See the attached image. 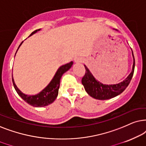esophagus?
<instances>
[{
  "instance_id": "1",
  "label": "esophagus",
  "mask_w": 146,
  "mask_h": 146,
  "mask_svg": "<svg viewBox=\"0 0 146 146\" xmlns=\"http://www.w3.org/2000/svg\"><path fill=\"white\" fill-rule=\"evenodd\" d=\"M74 61L75 63H82V62H83V60L80 57H76V58H75Z\"/></svg>"
}]
</instances>
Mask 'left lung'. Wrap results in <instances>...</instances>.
<instances>
[{
  "label": "left lung",
  "mask_w": 146,
  "mask_h": 146,
  "mask_svg": "<svg viewBox=\"0 0 146 146\" xmlns=\"http://www.w3.org/2000/svg\"><path fill=\"white\" fill-rule=\"evenodd\" d=\"M131 52L133 63L131 73L123 81L116 83V84H103L102 83L95 78L87 66L84 65L85 68V74L82 78L81 83L84 86L85 91L88 93L89 96L96 99V100H106L119 96L125 90L131 80L133 75L134 69H135V59H134L132 50Z\"/></svg>",
  "instance_id": "8db88e82"
}]
</instances>
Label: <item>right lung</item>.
Listing matches in <instances>:
<instances>
[{
	"instance_id": "obj_1",
	"label": "right lung",
	"mask_w": 146,
	"mask_h": 146,
	"mask_svg": "<svg viewBox=\"0 0 146 146\" xmlns=\"http://www.w3.org/2000/svg\"><path fill=\"white\" fill-rule=\"evenodd\" d=\"M41 29H37L35 30L30 35V36H32L33 35L36 33L38 31H40ZM23 41L20 44L17 48L16 53L18 51L19 48H20L21 44H23ZM15 53V55H16ZM73 62L71 61L69 63L65 64V65H61V67H59L57 69V72L55 73V75L52 79V80L50 81V83L42 89V90L37 94L35 95H27L25 93H23L20 89H19L15 84L13 76L12 75L13 78V83L14 87L16 90L17 93H18L19 96L23 99V100L25 101L27 104L31 105V106L36 107V108H42V107L47 106L50 104H52L54 101L56 100L59 93V89L60 86V81H61V77L65 72H67L68 70L71 69V67L73 65Z\"/></svg>"
}]
</instances>
